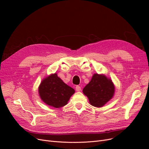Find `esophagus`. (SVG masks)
Returning a JSON list of instances; mask_svg holds the SVG:
<instances>
[{
    "label": "esophagus",
    "instance_id": "obj_1",
    "mask_svg": "<svg viewBox=\"0 0 149 149\" xmlns=\"http://www.w3.org/2000/svg\"><path fill=\"white\" fill-rule=\"evenodd\" d=\"M75 89H76V91H81V87L79 86H76Z\"/></svg>",
    "mask_w": 149,
    "mask_h": 149
}]
</instances>
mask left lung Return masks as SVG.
<instances>
[{"instance_id":"8db88e82","label":"left lung","mask_w":149,"mask_h":149,"mask_svg":"<svg viewBox=\"0 0 149 149\" xmlns=\"http://www.w3.org/2000/svg\"><path fill=\"white\" fill-rule=\"evenodd\" d=\"M115 87L111 79L105 75L94 74L90 82L83 89L89 103L94 107H101L113 97Z\"/></svg>"}]
</instances>
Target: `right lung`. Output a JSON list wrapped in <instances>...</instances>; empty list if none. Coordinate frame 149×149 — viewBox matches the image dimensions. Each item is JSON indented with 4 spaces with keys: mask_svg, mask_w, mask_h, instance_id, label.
I'll list each match as a JSON object with an SVG mask.
<instances>
[{
    "mask_svg": "<svg viewBox=\"0 0 149 149\" xmlns=\"http://www.w3.org/2000/svg\"><path fill=\"white\" fill-rule=\"evenodd\" d=\"M74 92V89L65 84L56 73L45 78L38 88L41 100L47 105L55 108L66 105Z\"/></svg>",
    "mask_w": 149,
    "mask_h": 149,
    "instance_id": "obj_1",
    "label": "right lung"
}]
</instances>
